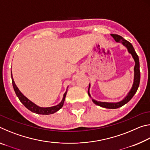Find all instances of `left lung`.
Masks as SVG:
<instances>
[{"mask_svg":"<svg viewBox=\"0 0 150 150\" xmlns=\"http://www.w3.org/2000/svg\"><path fill=\"white\" fill-rule=\"evenodd\" d=\"M111 36L115 39L116 42H120L124 46H125L127 49H128V52L132 55V57L134 58V61H135V66H134V83L132 87L130 92L128 93L125 98L123 100H122L120 102L118 103H106V102H100V101H96L94 99H92L93 102L95 104V105L100 106L101 107L106 108H118L119 107L124 106L125 104L128 103L130 101L132 98L133 97L134 95H135L137 90H138L139 85V81H140V71H139V58L138 55L134 50L132 45L131 44V43L127 41L125 39H124L120 35L117 34H110ZM89 87H88V94L91 97V95L89 93Z\"/></svg>","mask_w":150,"mask_h":150,"instance_id":"left-lung-1","label":"left lung"}]
</instances>
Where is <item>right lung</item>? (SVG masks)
Returning <instances> with one entry per match:
<instances>
[{"label": "right lung", "instance_id": "add662e5", "mask_svg": "<svg viewBox=\"0 0 150 150\" xmlns=\"http://www.w3.org/2000/svg\"><path fill=\"white\" fill-rule=\"evenodd\" d=\"M11 77H12V85H13L14 90L15 91V93H16V96L18 97L20 101L23 104L25 107L28 109V110H30V111H32V112L38 114V115H51V114L55 113V112L58 111L60 108H62L63 103H64L66 95H67V91H66V92L64 93V95H63L62 100L61 101V103L58 104L57 105L51 106V107H46V108L40 107V106L35 105L34 103H32L31 100H30L28 98H27L26 96L23 95V94L20 92V90L18 89V88L16 87V84H15L13 77H12V72H11Z\"/></svg>", "mask_w": 150, "mask_h": 150}]
</instances>
